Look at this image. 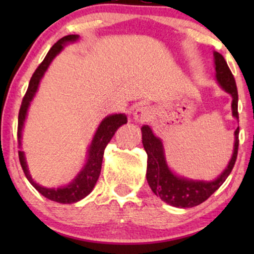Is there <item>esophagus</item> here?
Wrapping results in <instances>:
<instances>
[{
	"instance_id": "34e87169",
	"label": "esophagus",
	"mask_w": 254,
	"mask_h": 254,
	"mask_svg": "<svg viewBox=\"0 0 254 254\" xmlns=\"http://www.w3.org/2000/svg\"><path fill=\"white\" fill-rule=\"evenodd\" d=\"M153 116H154L153 110H151L150 107L141 106L135 111V113H133V119H135V122H137V123L143 124L151 121Z\"/></svg>"
}]
</instances>
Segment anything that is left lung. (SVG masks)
<instances>
[{
	"label": "left lung",
	"mask_w": 254,
	"mask_h": 254,
	"mask_svg": "<svg viewBox=\"0 0 254 254\" xmlns=\"http://www.w3.org/2000/svg\"><path fill=\"white\" fill-rule=\"evenodd\" d=\"M215 70L218 84L232 95V112L235 118L239 119L238 113V89L235 78L230 71L228 64L223 56L218 52H214ZM142 130V143L148 155L147 161V182L151 191L157 197L161 198L170 205L177 208H192L199 205L204 200L214 193L220 188L234 167L237 161L239 149V127L235 130L234 150L228 166L215 180L203 182V180H191L184 177L176 176L167 166L165 157L164 145L161 139L154 135L148 125H143Z\"/></svg>",
	"instance_id": "obj_1"
}]
</instances>
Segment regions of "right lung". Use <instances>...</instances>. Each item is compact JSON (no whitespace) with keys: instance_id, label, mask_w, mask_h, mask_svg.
I'll return each mask as SVG.
<instances>
[{"instance_id":"right-lung-1","label":"right lung","mask_w":254,"mask_h":254,"mask_svg":"<svg viewBox=\"0 0 254 254\" xmlns=\"http://www.w3.org/2000/svg\"><path fill=\"white\" fill-rule=\"evenodd\" d=\"M77 39V34H69V36L61 38V39L50 49V51L48 52V55L44 58L43 62L39 64V66L36 69L34 74L32 75L27 92H26L25 97L22 99L21 107H20L19 111V121H17V142H19V147H21L22 127H24L28 106H30L32 99L36 95L38 86H39V82L40 80H42L43 75L45 74L46 69L50 65L52 60L63 50L64 45H66L68 43L76 42ZM127 123V116L123 115V113L107 116V117L101 122L100 125L98 127V130L95 131V135L93 137L92 143L89 145L88 157H87L86 165L83 166L82 171L77 174L76 178H75L70 184H68L66 186H63V188L48 189L44 188V186L38 185L37 183H34L30 172H28L27 164H26L25 159V153L24 151L19 150L20 165H21L22 170H24L26 178H27L28 182L36 188V190L39 192V193H42L44 197L48 198V199H51L54 200V202L62 204H71L78 202V200H81L82 198L88 196L90 192H92L93 188H94L95 184L98 182L99 176H100L105 148L109 144V142L111 141L113 135H115L116 131L118 130V127Z\"/></svg>"}]
</instances>
